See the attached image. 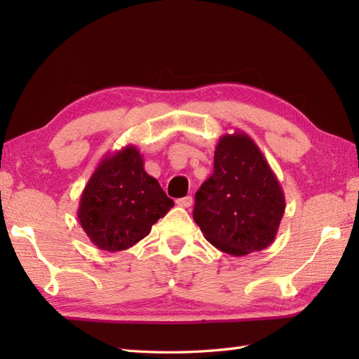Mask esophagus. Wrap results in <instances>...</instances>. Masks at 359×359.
Wrapping results in <instances>:
<instances>
[{"label": "esophagus", "mask_w": 359, "mask_h": 359, "mask_svg": "<svg viewBox=\"0 0 359 359\" xmlns=\"http://www.w3.org/2000/svg\"><path fill=\"white\" fill-rule=\"evenodd\" d=\"M175 203L179 205L182 208H189L193 205V197L191 196H187V197H182V199L175 201Z\"/></svg>", "instance_id": "34e87169"}]
</instances>
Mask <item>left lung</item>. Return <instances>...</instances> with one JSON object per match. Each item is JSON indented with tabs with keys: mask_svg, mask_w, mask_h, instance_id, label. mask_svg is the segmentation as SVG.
I'll return each instance as SVG.
<instances>
[{
	"mask_svg": "<svg viewBox=\"0 0 359 359\" xmlns=\"http://www.w3.org/2000/svg\"><path fill=\"white\" fill-rule=\"evenodd\" d=\"M284 211V191L253 139L242 131L220 137L193 211L205 239L231 256L261 251L276 238Z\"/></svg>",
	"mask_w": 359,
	"mask_h": 359,
	"instance_id": "8db88e82",
	"label": "left lung"
}]
</instances>
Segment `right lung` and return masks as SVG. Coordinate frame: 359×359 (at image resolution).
Instances as JSON below:
<instances>
[{
    "instance_id": "1",
    "label": "right lung",
    "mask_w": 359,
    "mask_h": 359,
    "mask_svg": "<svg viewBox=\"0 0 359 359\" xmlns=\"http://www.w3.org/2000/svg\"><path fill=\"white\" fill-rule=\"evenodd\" d=\"M174 207L157 179L144 171L133 144L106 154L80 197L79 222L104 251H121L147 238L152 225Z\"/></svg>"
}]
</instances>
